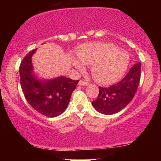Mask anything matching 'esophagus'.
<instances>
[{
    "label": "esophagus",
    "instance_id": "1",
    "mask_svg": "<svg viewBox=\"0 0 161 161\" xmlns=\"http://www.w3.org/2000/svg\"><path fill=\"white\" fill-rule=\"evenodd\" d=\"M78 84L80 86H87L88 84H89V83L86 82V81H84L83 80H80V81H79Z\"/></svg>",
    "mask_w": 161,
    "mask_h": 161
}]
</instances>
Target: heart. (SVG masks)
Segmentation results:
<instances>
[{"label": "heart", "instance_id": "heart-1", "mask_svg": "<svg viewBox=\"0 0 161 161\" xmlns=\"http://www.w3.org/2000/svg\"><path fill=\"white\" fill-rule=\"evenodd\" d=\"M77 56L80 61L72 58V64L79 70L83 69V64L92 66L94 78L105 85L122 78L130 63L128 53L112 43L86 44L77 51Z\"/></svg>", "mask_w": 161, "mask_h": 161}]
</instances>
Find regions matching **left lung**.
<instances>
[{"instance_id":"8db88e82","label":"left lung","mask_w":161,"mask_h":161,"mask_svg":"<svg viewBox=\"0 0 161 161\" xmlns=\"http://www.w3.org/2000/svg\"><path fill=\"white\" fill-rule=\"evenodd\" d=\"M141 62L135 64L119 83L107 88H99L97 98L92 102L94 108L101 114L111 115L126 107L137 92L141 79Z\"/></svg>"}]
</instances>
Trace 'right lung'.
Returning <instances> with one entry per match:
<instances>
[{
    "instance_id": "1",
    "label": "right lung",
    "mask_w": 161,
    "mask_h": 161,
    "mask_svg": "<svg viewBox=\"0 0 161 161\" xmlns=\"http://www.w3.org/2000/svg\"><path fill=\"white\" fill-rule=\"evenodd\" d=\"M36 50L28 53L19 65L22 90L33 108L47 117H56L67 108L79 80L65 77L46 81L37 80L33 74L31 63V56Z\"/></svg>"
}]
</instances>
